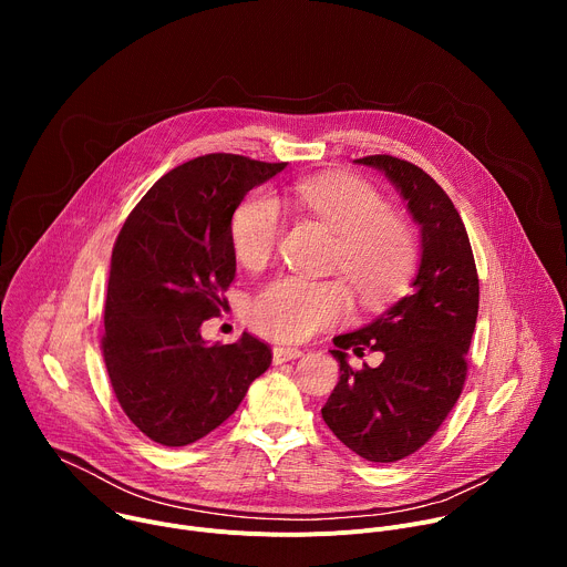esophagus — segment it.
<instances>
[{
  "mask_svg": "<svg viewBox=\"0 0 567 567\" xmlns=\"http://www.w3.org/2000/svg\"><path fill=\"white\" fill-rule=\"evenodd\" d=\"M298 357H302V350H298V348H287V346H276L274 348V363L293 361Z\"/></svg>",
  "mask_w": 567,
  "mask_h": 567,
  "instance_id": "esophagus-1",
  "label": "esophagus"
}]
</instances>
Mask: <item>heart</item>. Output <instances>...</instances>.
I'll use <instances>...</instances> for the list:
<instances>
[{"instance_id": "obj_1", "label": "heart", "mask_w": 567, "mask_h": 567, "mask_svg": "<svg viewBox=\"0 0 567 567\" xmlns=\"http://www.w3.org/2000/svg\"><path fill=\"white\" fill-rule=\"evenodd\" d=\"M285 202L337 235L330 269L343 274L365 305H379L409 285L417 241L411 224L390 213L385 199L352 175L296 182ZM280 210L267 195H251L230 217L235 258L258 269L269 262L280 237ZM350 287L339 280L278 276L249 305L251 326L280 341H302L348 316Z\"/></svg>"}]
</instances>
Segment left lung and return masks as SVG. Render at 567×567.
Masks as SVG:
<instances>
[{
    "instance_id": "left-lung-1",
    "label": "left lung",
    "mask_w": 567,
    "mask_h": 567,
    "mask_svg": "<svg viewBox=\"0 0 567 567\" xmlns=\"http://www.w3.org/2000/svg\"><path fill=\"white\" fill-rule=\"evenodd\" d=\"M354 164L381 171L409 204L422 228V260L409 296L370 326L334 339L341 377L320 413L357 455L396 462L435 435L464 388L480 285L464 221L433 177L390 154ZM348 349L381 351L384 361L354 371Z\"/></svg>"
}]
</instances>
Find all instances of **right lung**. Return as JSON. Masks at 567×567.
<instances>
[{
    "label": "right lung",
    "instance_id": "add662e5",
    "mask_svg": "<svg viewBox=\"0 0 567 567\" xmlns=\"http://www.w3.org/2000/svg\"><path fill=\"white\" fill-rule=\"evenodd\" d=\"M285 166L197 156L161 177L116 237L101 350L123 413L156 444L186 446L215 431L271 365L260 339L208 346L199 328L235 278V208Z\"/></svg>",
    "mask_w": 567,
    "mask_h": 567
}]
</instances>
